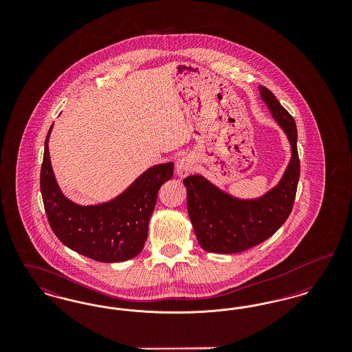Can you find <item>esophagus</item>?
Wrapping results in <instances>:
<instances>
[{
	"label": "esophagus",
	"mask_w": 352,
	"mask_h": 352,
	"mask_svg": "<svg viewBox=\"0 0 352 352\" xmlns=\"http://www.w3.org/2000/svg\"><path fill=\"white\" fill-rule=\"evenodd\" d=\"M194 164L195 162H194V160L190 155L184 157V158L178 160V162L175 165V171H177V174L179 177H186V175H188L194 170Z\"/></svg>",
	"instance_id": "1"
}]
</instances>
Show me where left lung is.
Instances as JSON below:
<instances>
[{
  "mask_svg": "<svg viewBox=\"0 0 352 352\" xmlns=\"http://www.w3.org/2000/svg\"><path fill=\"white\" fill-rule=\"evenodd\" d=\"M260 96L287 135L292 160L280 184L257 199L234 198L201 175L184 178L188 217L204 251H247L269 239L292 212L301 171L296 121L267 87L260 85Z\"/></svg>",
  "mask_w": 352,
  "mask_h": 352,
  "instance_id": "obj_1",
  "label": "left lung"
}]
</instances>
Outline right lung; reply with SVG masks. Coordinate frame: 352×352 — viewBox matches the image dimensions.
I'll use <instances>...</instances> for the list:
<instances>
[{
    "instance_id": "right-lung-1",
    "label": "right lung",
    "mask_w": 352,
    "mask_h": 352,
    "mask_svg": "<svg viewBox=\"0 0 352 352\" xmlns=\"http://www.w3.org/2000/svg\"><path fill=\"white\" fill-rule=\"evenodd\" d=\"M41 168V192L51 230L72 251L100 263H120L142 251L158 190L171 179L174 162L155 165L141 174L113 201L79 206L67 199L51 168L49 138Z\"/></svg>"
}]
</instances>
